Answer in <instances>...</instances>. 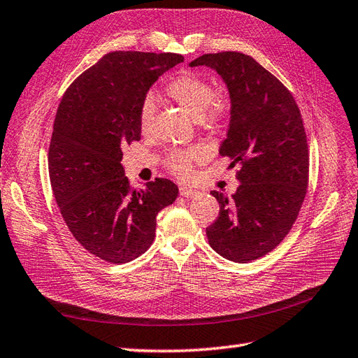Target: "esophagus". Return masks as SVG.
Returning <instances> with one entry per match:
<instances>
[{
    "mask_svg": "<svg viewBox=\"0 0 358 358\" xmlns=\"http://www.w3.org/2000/svg\"><path fill=\"white\" fill-rule=\"evenodd\" d=\"M180 194L185 196V198H195L199 192L194 187H187V186H181L180 187Z\"/></svg>",
    "mask_w": 358,
    "mask_h": 358,
    "instance_id": "obj_1",
    "label": "esophagus"
}]
</instances>
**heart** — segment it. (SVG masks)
I'll use <instances>...</instances> for the list:
<instances>
[{"instance_id":"1","label":"heart","mask_w":358,"mask_h":358,"mask_svg":"<svg viewBox=\"0 0 358 358\" xmlns=\"http://www.w3.org/2000/svg\"><path fill=\"white\" fill-rule=\"evenodd\" d=\"M166 95L176 101V103L186 112L196 119L208 124L219 125L227 115V103L221 98L215 96V90L212 85L195 74H181L169 81L166 89ZM154 99L152 96H146L141 107L139 125L142 133H148L152 116H154ZM204 159V150L199 146L187 150L172 151L166 164L171 172L178 177H187L192 171V164Z\"/></svg>"}]
</instances>
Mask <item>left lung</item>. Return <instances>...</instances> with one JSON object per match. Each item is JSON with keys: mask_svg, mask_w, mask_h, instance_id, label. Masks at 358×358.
I'll list each match as a JSON object with an SVG mask.
<instances>
[{"mask_svg": "<svg viewBox=\"0 0 358 358\" xmlns=\"http://www.w3.org/2000/svg\"><path fill=\"white\" fill-rule=\"evenodd\" d=\"M189 65L215 69L227 85L231 116L219 154L241 168L231 198L212 192L219 216L206 228L207 239L227 260L248 263L280 245L304 203L308 146L301 112L286 86L246 54H204Z\"/></svg>", "mask_w": 358, "mask_h": 358, "instance_id": "left-lung-1", "label": "left lung"}]
</instances>
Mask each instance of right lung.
<instances>
[{"mask_svg":"<svg viewBox=\"0 0 358 358\" xmlns=\"http://www.w3.org/2000/svg\"><path fill=\"white\" fill-rule=\"evenodd\" d=\"M182 60L172 52H108L60 101L48 151L52 194L76 241L101 260L139 257L154 241L159 212L178 196L166 178L133 189L121 160L124 146L141 141L150 87Z\"/></svg>","mask_w":358,"mask_h":358,"instance_id":"1","label":"right lung"}]
</instances>
